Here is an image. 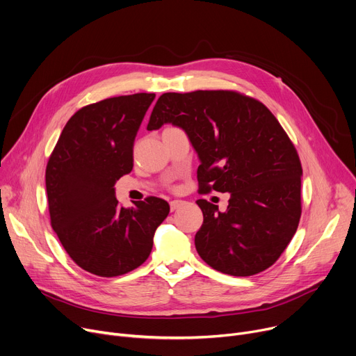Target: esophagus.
<instances>
[{"mask_svg": "<svg viewBox=\"0 0 356 356\" xmlns=\"http://www.w3.org/2000/svg\"><path fill=\"white\" fill-rule=\"evenodd\" d=\"M184 203H186L184 200H172V202H170V209H172V211L180 209Z\"/></svg>", "mask_w": 356, "mask_h": 356, "instance_id": "34e87169", "label": "esophagus"}]
</instances>
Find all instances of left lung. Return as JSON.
Returning a JSON list of instances; mask_svg holds the SVG:
<instances>
[{"instance_id": "8db88e82", "label": "left lung", "mask_w": 356, "mask_h": 356, "mask_svg": "<svg viewBox=\"0 0 356 356\" xmlns=\"http://www.w3.org/2000/svg\"><path fill=\"white\" fill-rule=\"evenodd\" d=\"M184 130L196 150L199 192L230 193L226 211L196 203L195 236L204 262L222 273L252 276L272 266L300 219L302 165L291 138L260 102L229 90L164 92L147 124Z\"/></svg>"}]
</instances>
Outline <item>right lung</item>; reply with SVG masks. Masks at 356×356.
<instances>
[{"label":"right lung","instance_id":"add662e5","mask_svg":"<svg viewBox=\"0 0 356 356\" xmlns=\"http://www.w3.org/2000/svg\"><path fill=\"white\" fill-rule=\"evenodd\" d=\"M153 92L88 104L71 115L47 163L45 187L54 232L84 270L114 277L146 262L170 206L147 197L126 209L114 184L133 169V146Z\"/></svg>","mask_w":356,"mask_h":356}]
</instances>
